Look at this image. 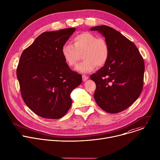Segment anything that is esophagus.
Segmentation results:
<instances>
[{
	"label": "esophagus",
	"instance_id": "34e87169",
	"mask_svg": "<svg viewBox=\"0 0 160 160\" xmlns=\"http://www.w3.org/2000/svg\"><path fill=\"white\" fill-rule=\"evenodd\" d=\"M88 78V77L87 76V75H82V79H83V81H86L87 79Z\"/></svg>",
	"mask_w": 160,
	"mask_h": 160
}]
</instances>
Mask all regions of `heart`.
<instances>
[{
    "mask_svg": "<svg viewBox=\"0 0 160 160\" xmlns=\"http://www.w3.org/2000/svg\"><path fill=\"white\" fill-rule=\"evenodd\" d=\"M73 43H64L61 49L62 58L69 66H75L80 56L83 61L77 66V70L82 73H89L96 66L101 68L106 63L109 47L104 38L83 32L73 38Z\"/></svg>",
    "mask_w": 160,
    "mask_h": 160,
    "instance_id": "1",
    "label": "heart"
}]
</instances>
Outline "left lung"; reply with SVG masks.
Segmentation results:
<instances>
[{"mask_svg": "<svg viewBox=\"0 0 160 160\" xmlns=\"http://www.w3.org/2000/svg\"><path fill=\"white\" fill-rule=\"evenodd\" d=\"M90 30L102 33L109 47L106 63L90 77L96 85L95 101L107 112H120L130 107L142 92L144 59L135 45L114 28L101 25Z\"/></svg>", "mask_w": 160, "mask_h": 160, "instance_id": "1", "label": "left lung"}]
</instances>
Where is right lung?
<instances>
[{"instance_id": "obj_1", "label": "right lung", "mask_w": 160, "mask_h": 160, "mask_svg": "<svg viewBox=\"0 0 160 160\" xmlns=\"http://www.w3.org/2000/svg\"><path fill=\"white\" fill-rule=\"evenodd\" d=\"M75 31L69 28L40 34L22 52L16 75L21 97L37 115L64 117L72 106L70 93L82 82L62 58L63 45Z\"/></svg>"}]
</instances>
